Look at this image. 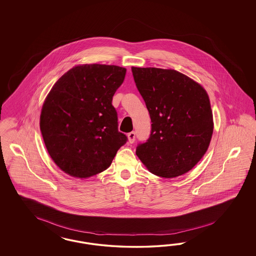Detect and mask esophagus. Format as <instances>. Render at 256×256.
I'll use <instances>...</instances> for the list:
<instances>
[{
  "mask_svg": "<svg viewBox=\"0 0 256 256\" xmlns=\"http://www.w3.org/2000/svg\"><path fill=\"white\" fill-rule=\"evenodd\" d=\"M135 137H136V134H135V132H130V133L128 134V142H130V144H133V142H134V140H135Z\"/></svg>",
  "mask_w": 256,
  "mask_h": 256,
  "instance_id": "34e87169",
  "label": "esophagus"
}]
</instances>
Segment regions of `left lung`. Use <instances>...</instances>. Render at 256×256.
<instances>
[{"label": "left lung", "instance_id": "left-lung-1", "mask_svg": "<svg viewBox=\"0 0 256 256\" xmlns=\"http://www.w3.org/2000/svg\"><path fill=\"white\" fill-rule=\"evenodd\" d=\"M151 118V134L136 155L149 172L172 178L192 170L210 146L213 114L202 86L174 70L132 66Z\"/></svg>", "mask_w": 256, "mask_h": 256}]
</instances>
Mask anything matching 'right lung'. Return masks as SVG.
I'll return each mask as SVG.
<instances>
[{"label":"right lung","mask_w":256,"mask_h":256,"mask_svg":"<svg viewBox=\"0 0 256 256\" xmlns=\"http://www.w3.org/2000/svg\"><path fill=\"white\" fill-rule=\"evenodd\" d=\"M126 72L117 66H77L46 96L40 130L50 158L66 174L78 178L100 174L126 142L112 104Z\"/></svg>","instance_id":"add662e5"}]
</instances>
